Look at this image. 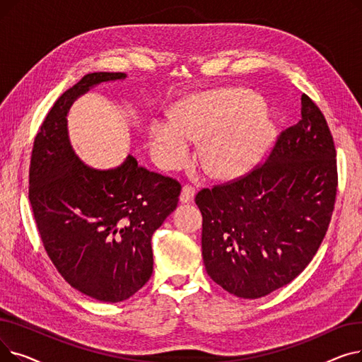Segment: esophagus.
Listing matches in <instances>:
<instances>
[{
  "label": "esophagus",
  "instance_id": "1",
  "mask_svg": "<svg viewBox=\"0 0 362 362\" xmlns=\"http://www.w3.org/2000/svg\"><path fill=\"white\" fill-rule=\"evenodd\" d=\"M194 198H195V187H192V186H183L182 194H180V202L182 204L192 202Z\"/></svg>",
  "mask_w": 362,
  "mask_h": 362
}]
</instances>
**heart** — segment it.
I'll return each mask as SVG.
<instances>
[{
	"instance_id": "b5f03b06",
	"label": "heart",
	"mask_w": 362,
	"mask_h": 362,
	"mask_svg": "<svg viewBox=\"0 0 362 362\" xmlns=\"http://www.w3.org/2000/svg\"><path fill=\"white\" fill-rule=\"evenodd\" d=\"M149 151L161 167L183 163L201 139V156L218 179H236L264 158L274 141V127L252 95L214 90L183 101L175 117H156L148 127Z\"/></svg>"
}]
</instances>
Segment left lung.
Here are the masks:
<instances>
[{"instance_id":"left-lung-1","label":"left lung","mask_w":362,"mask_h":362,"mask_svg":"<svg viewBox=\"0 0 362 362\" xmlns=\"http://www.w3.org/2000/svg\"><path fill=\"white\" fill-rule=\"evenodd\" d=\"M336 187L330 129L320 108L302 95L299 122L281 133L264 165L198 192L208 276L245 299L286 286L325 239Z\"/></svg>"}]
</instances>
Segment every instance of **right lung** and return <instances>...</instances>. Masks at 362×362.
Masks as SVG:
<instances>
[{
	"label": "right lung",
	"mask_w": 362,
	"mask_h": 362,
	"mask_svg": "<svg viewBox=\"0 0 362 362\" xmlns=\"http://www.w3.org/2000/svg\"><path fill=\"white\" fill-rule=\"evenodd\" d=\"M126 73H89L55 101L35 138L29 201L45 251L71 288L101 302H122L149 280L152 235L176 210L180 185L127 156L93 168L76 154L67 127L73 103Z\"/></svg>",
	"instance_id": "right-lung-1"
}]
</instances>
